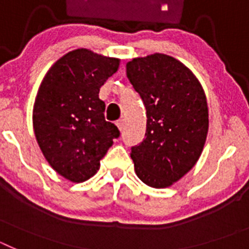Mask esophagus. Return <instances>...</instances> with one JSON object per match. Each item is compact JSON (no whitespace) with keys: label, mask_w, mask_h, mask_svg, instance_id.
Returning <instances> with one entry per match:
<instances>
[{"label":"esophagus","mask_w":249,"mask_h":249,"mask_svg":"<svg viewBox=\"0 0 249 249\" xmlns=\"http://www.w3.org/2000/svg\"><path fill=\"white\" fill-rule=\"evenodd\" d=\"M124 124H126V123H124V120H120L117 122V127L120 128L121 132L124 131Z\"/></svg>","instance_id":"34e87169"}]
</instances>
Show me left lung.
<instances>
[{"label": "left lung", "instance_id": "8db88e82", "mask_svg": "<svg viewBox=\"0 0 249 249\" xmlns=\"http://www.w3.org/2000/svg\"><path fill=\"white\" fill-rule=\"evenodd\" d=\"M126 72L147 111L144 140L131 148L136 175L147 186L166 188L191 171L203 151L206 94L195 74L167 54L133 58Z\"/></svg>", "mask_w": 249, "mask_h": 249}]
</instances>
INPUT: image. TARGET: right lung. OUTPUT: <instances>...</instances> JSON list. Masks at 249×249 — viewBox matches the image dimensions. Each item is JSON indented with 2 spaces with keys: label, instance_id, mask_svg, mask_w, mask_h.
I'll list each match as a JSON object with an SVG mask.
<instances>
[{
  "label": "right lung",
  "instance_id": "right-lung-1",
  "mask_svg": "<svg viewBox=\"0 0 249 249\" xmlns=\"http://www.w3.org/2000/svg\"><path fill=\"white\" fill-rule=\"evenodd\" d=\"M120 59L80 48L48 70L34 107L35 136L43 156L58 175L85 182L100 169L120 131L105 120L101 86L117 72Z\"/></svg>",
  "mask_w": 249,
  "mask_h": 249
}]
</instances>
